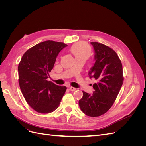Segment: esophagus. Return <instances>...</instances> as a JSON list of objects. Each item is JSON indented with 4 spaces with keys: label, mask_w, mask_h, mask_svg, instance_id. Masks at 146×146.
Here are the masks:
<instances>
[{
    "label": "esophagus",
    "mask_w": 146,
    "mask_h": 146,
    "mask_svg": "<svg viewBox=\"0 0 146 146\" xmlns=\"http://www.w3.org/2000/svg\"><path fill=\"white\" fill-rule=\"evenodd\" d=\"M69 90L71 91H76L77 89L76 88H74V87H72V86H70L69 87Z\"/></svg>",
    "instance_id": "34e87169"
}]
</instances>
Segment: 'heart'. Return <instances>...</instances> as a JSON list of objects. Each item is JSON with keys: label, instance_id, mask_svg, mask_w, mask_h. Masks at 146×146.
I'll return each instance as SVG.
<instances>
[{"label": "heart", "instance_id": "heart-1", "mask_svg": "<svg viewBox=\"0 0 146 146\" xmlns=\"http://www.w3.org/2000/svg\"><path fill=\"white\" fill-rule=\"evenodd\" d=\"M72 52L76 56H88L90 54V48L85 42H78L74 45L72 48Z\"/></svg>", "mask_w": 146, "mask_h": 146}]
</instances>
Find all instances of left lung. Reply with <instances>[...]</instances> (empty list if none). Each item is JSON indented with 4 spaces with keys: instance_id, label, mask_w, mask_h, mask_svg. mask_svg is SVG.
I'll return each mask as SVG.
<instances>
[{
    "instance_id": "left-lung-1",
    "label": "left lung",
    "mask_w": 146,
    "mask_h": 146,
    "mask_svg": "<svg viewBox=\"0 0 146 146\" xmlns=\"http://www.w3.org/2000/svg\"><path fill=\"white\" fill-rule=\"evenodd\" d=\"M95 52V63L90 70V78L97 83L90 94L83 91L79 100L80 110L86 116L98 117L112 107L123 82L122 65L116 52L103 44L91 42Z\"/></svg>"
}]
</instances>
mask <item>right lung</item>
<instances>
[{
	"label": "right lung",
	"instance_id": "add662e5",
	"mask_svg": "<svg viewBox=\"0 0 146 146\" xmlns=\"http://www.w3.org/2000/svg\"><path fill=\"white\" fill-rule=\"evenodd\" d=\"M66 46L63 42L50 40L40 42L26 51L19 63L21 92L27 104L38 113L54 111L67 89L47 80L57 55Z\"/></svg>",
	"mask_w": 146,
	"mask_h": 146
}]
</instances>
